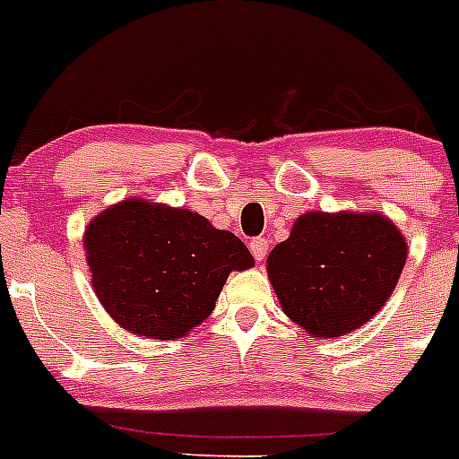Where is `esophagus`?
Segmentation results:
<instances>
[{
  "label": "esophagus",
  "mask_w": 459,
  "mask_h": 459,
  "mask_svg": "<svg viewBox=\"0 0 459 459\" xmlns=\"http://www.w3.org/2000/svg\"><path fill=\"white\" fill-rule=\"evenodd\" d=\"M266 250H269V241H266L264 237H257L250 241V253H253V257L257 259V262H262V259L266 257Z\"/></svg>",
  "instance_id": "obj_1"
}]
</instances>
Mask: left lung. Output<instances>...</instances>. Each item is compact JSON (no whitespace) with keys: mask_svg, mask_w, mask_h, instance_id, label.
Masks as SVG:
<instances>
[{"mask_svg":"<svg viewBox=\"0 0 459 459\" xmlns=\"http://www.w3.org/2000/svg\"><path fill=\"white\" fill-rule=\"evenodd\" d=\"M407 241L381 213H303L266 271L287 317L315 338L370 322L395 290Z\"/></svg>","mask_w":459,"mask_h":459,"instance_id":"8db88e82","label":"left lung"}]
</instances>
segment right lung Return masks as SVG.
<instances>
[{
    "label": "right lung",
    "instance_id": "right-lung-1",
    "mask_svg": "<svg viewBox=\"0 0 459 459\" xmlns=\"http://www.w3.org/2000/svg\"><path fill=\"white\" fill-rule=\"evenodd\" d=\"M91 285L121 328L184 338L216 307L227 275L255 264L246 243L188 209L124 200L84 230Z\"/></svg>",
    "mask_w": 459,
    "mask_h": 459
}]
</instances>
